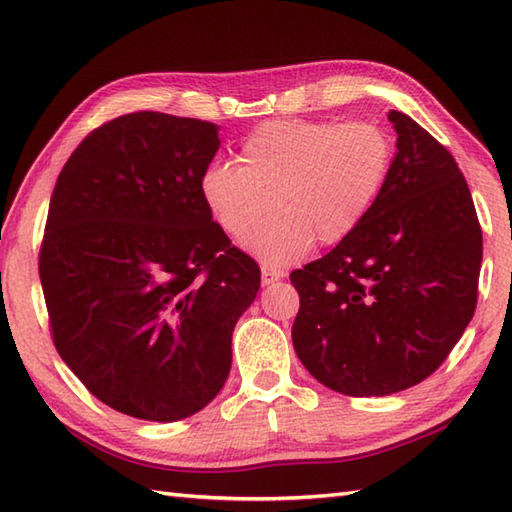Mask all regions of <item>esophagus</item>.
<instances>
[{"label":"esophagus","instance_id":"1","mask_svg":"<svg viewBox=\"0 0 512 512\" xmlns=\"http://www.w3.org/2000/svg\"><path fill=\"white\" fill-rule=\"evenodd\" d=\"M281 277H284V273H279V270H273V268H268V266H262V286L275 284V281H279Z\"/></svg>","mask_w":512,"mask_h":512}]
</instances>
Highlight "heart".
<instances>
[{
  "instance_id": "obj_1",
  "label": "heart",
  "mask_w": 512,
  "mask_h": 512,
  "mask_svg": "<svg viewBox=\"0 0 512 512\" xmlns=\"http://www.w3.org/2000/svg\"><path fill=\"white\" fill-rule=\"evenodd\" d=\"M391 158V136L374 121H268L242 140L239 165L204 167L200 198L226 235L250 232L244 248L268 268H284L314 242L339 244L361 226ZM273 208L278 215L256 232Z\"/></svg>"
}]
</instances>
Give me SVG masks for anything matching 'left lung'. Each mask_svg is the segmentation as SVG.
<instances>
[{
    "label": "left lung",
    "instance_id": "1",
    "mask_svg": "<svg viewBox=\"0 0 512 512\" xmlns=\"http://www.w3.org/2000/svg\"><path fill=\"white\" fill-rule=\"evenodd\" d=\"M398 151L374 209L328 255L290 275L301 297L292 345L345 396H389L431 376L477 303L482 228L458 162L427 129L389 112Z\"/></svg>",
    "mask_w": 512,
    "mask_h": 512
}]
</instances>
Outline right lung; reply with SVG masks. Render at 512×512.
<instances>
[{"label": "right lung", "mask_w": 512, "mask_h": 512, "mask_svg": "<svg viewBox=\"0 0 512 512\" xmlns=\"http://www.w3.org/2000/svg\"><path fill=\"white\" fill-rule=\"evenodd\" d=\"M215 123L134 112L83 140L54 184L39 277L57 352L121 413L176 422L231 372L259 268L200 198Z\"/></svg>", "instance_id": "obj_1"}]
</instances>
